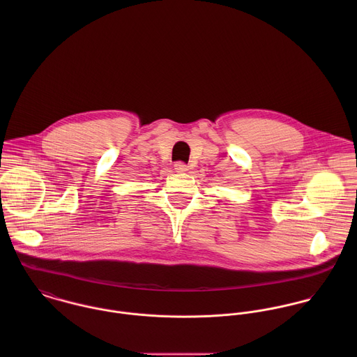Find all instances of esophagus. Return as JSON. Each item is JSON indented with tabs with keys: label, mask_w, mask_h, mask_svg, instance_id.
<instances>
[{
	"label": "esophagus",
	"mask_w": 357,
	"mask_h": 357,
	"mask_svg": "<svg viewBox=\"0 0 357 357\" xmlns=\"http://www.w3.org/2000/svg\"><path fill=\"white\" fill-rule=\"evenodd\" d=\"M174 169H176L177 172H187V170H188V166H187L184 162L178 160V162L174 163Z\"/></svg>",
	"instance_id": "34e87169"
}]
</instances>
